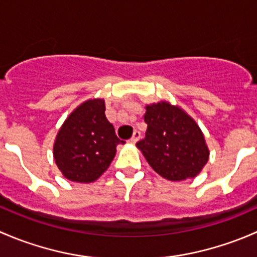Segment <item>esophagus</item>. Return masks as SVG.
I'll return each instance as SVG.
<instances>
[{"mask_svg": "<svg viewBox=\"0 0 257 257\" xmlns=\"http://www.w3.org/2000/svg\"><path fill=\"white\" fill-rule=\"evenodd\" d=\"M139 138H141V132L136 131V132H134L133 137H132V138H131V141H129V142H131L132 144H136L137 142L139 141Z\"/></svg>", "mask_w": 257, "mask_h": 257, "instance_id": "34e87169", "label": "esophagus"}]
</instances>
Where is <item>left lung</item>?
<instances>
[{
	"instance_id": "obj_1",
	"label": "left lung",
	"mask_w": 257,
	"mask_h": 257,
	"mask_svg": "<svg viewBox=\"0 0 257 257\" xmlns=\"http://www.w3.org/2000/svg\"><path fill=\"white\" fill-rule=\"evenodd\" d=\"M145 138L137 143L148 164L170 181L195 178L209 160L200 126L179 105L167 100L145 105Z\"/></svg>"
}]
</instances>
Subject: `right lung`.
<instances>
[{
  "label": "right lung",
  "instance_id": "add662e5",
  "mask_svg": "<svg viewBox=\"0 0 257 257\" xmlns=\"http://www.w3.org/2000/svg\"><path fill=\"white\" fill-rule=\"evenodd\" d=\"M104 112V99H88L69 114L59 128L53 158L59 172L68 180L95 181L112 163L116 145L124 143L115 136Z\"/></svg>",
  "mask_w": 257,
  "mask_h": 257
}]
</instances>
